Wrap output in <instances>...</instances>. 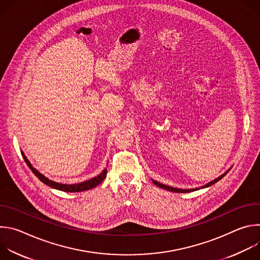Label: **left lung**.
Segmentation results:
<instances>
[{"instance_id":"left-lung-1","label":"left lung","mask_w":260,"mask_h":260,"mask_svg":"<svg viewBox=\"0 0 260 260\" xmlns=\"http://www.w3.org/2000/svg\"><path fill=\"white\" fill-rule=\"evenodd\" d=\"M230 172V170L228 171V172H225L223 175H221L220 177H218L217 179H215V180H213V181H211L210 183H208V184H206L205 186H203L202 188H206V187H209V186H211V185H213V184H215L216 182H218L219 180H221L222 178H223L228 173ZM152 182L156 185V186H158V187H160V188H164V189H166V190H169V191H172V192H180V193H185V192H190V191H194V190H198L199 188H196V189H180V188H174V187H170V186H167V185H165V184H161V183H159V182H157V181H155V180H152Z\"/></svg>"}]
</instances>
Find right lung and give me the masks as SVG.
Masks as SVG:
<instances>
[{"mask_svg":"<svg viewBox=\"0 0 260 260\" xmlns=\"http://www.w3.org/2000/svg\"><path fill=\"white\" fill-rule=\"evenodd\" d=\"M21 154H22V157H23L25 164L27 165V167L31 170V172L35 174V176L39 178L40 181H42L44 184L48 185V186H50L51 188L58 189V190H61V191H66V192H80V191L89 190V189L95 187L96 185H99L105 179V177L107 175V169H105L99 176H96V177H94L90 180H87V181H84V182H81V183H77V184H61V183H57V182L49 180L47 177H45L40 172L37 171L31 166V164L28 161V159L26 158L24 153L21 152Z\"/></svg>","mask_w":260,"mask_h":260,"instance_id":"add662e5","label":"right lung"}]
</instances>
